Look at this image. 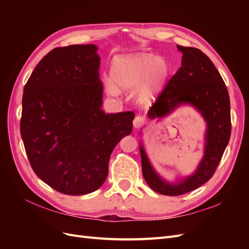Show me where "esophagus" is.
Segmentation results:
<instances>
[{"label": "esophagus", "mask_w": 249, "mask_h": 249, "mask_svg": "<svg viewBox=\"0 0 249 249\" xmlns=\"http://www.w3.org/2000/svg\"><path fill=\"white\" fill-rule=\"evenodd\" d=\"M143 123H144V117L138 115V116H136V117L134 118L133 125H134L135 129H137V127H140L143 124Z\"/></svg>", "instance_id": "esophagus-1"}]
</instances>
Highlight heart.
Wrapping results in <instances>:
<instances>
[{
    "label": "heart",
    "instance_id": "1",
    "mask_svg": "<svg viewBox=\"0 0 249 249\" xmlns=\"http://www.w3.org/2000/svg\"><path fill=\"white\" fill-rule=\"evenodd\" d=\"M169 73V63L163 57L149 54L122 56L113 60L111 81H106L107 91L118 95L119 90L135 89L139 102L153 100Z\"/></svg>",
    "mask_w": 249,
    "mask_h": 249
}]
</instances>
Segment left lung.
<instances>
[{"label": "left lung", "mask_w": 249, "mask_h": 249, "mask_svg": "<svg viewBox=\"0 0 249 249\" xmlns=\"http://www.w3.org/2000/svg\"><path fill=\"white\" fill-rule=\"evenodd\" d=\"M182 65L149 108L150 119L163 118L179 106L190 105L207 123L205 149L192 175L170 183L150 164L140 142L142 173L147 185L160 194L177 196L196 189L212 178L231 137V104L227 86L210 58L196 48L178 46Z\"/></svg>", "instance_id": "8db88e82"}]
</instances>
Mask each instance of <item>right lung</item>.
<instances>
[{"label": "right lung", "mask_w": 249, "mask_h": 249, "mask_svg": "<svg viewBox=\"0 0 249 249\" xmlns=\"http://www.w3.org/2000/svg\"><path fill=\"white\" fill-rule=\"evenodd\" d=\"M100 64L94 44L56 48L24 88L20 135L28 159L36 176L60 193L99 189L113 149L133 130V112L102 110Z\"/></svg>", "instance_id": "1"}]
</instances>
